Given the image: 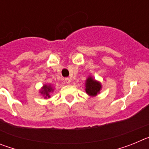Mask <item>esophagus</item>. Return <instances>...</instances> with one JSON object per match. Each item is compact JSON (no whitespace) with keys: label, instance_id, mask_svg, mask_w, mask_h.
I'll use <instances>...</instances> for the list:
<instances>
[{"label":"esophagus","instance_id":"esophagus-1","mask_svg":"<svg viewBox=\"0 0 149 149\" xmlns=\"http://www.w3.org/2000/svg\"><path fill=\"white\" fill-rule=\"evenodd\" d=\"M71 81H72V79L69 78V77H65V82L66 83V84H70Z\"/></svg>","mask_w":149,"mask_h":149}]
</instances>
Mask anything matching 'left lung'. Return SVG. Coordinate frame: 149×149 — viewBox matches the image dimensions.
Segmentation results:
<instances>
[{"mask_svg": "<svg viewBox=\"0 0 149 149\" xmlns=\"http://www.w3.org/2000/svg\"><path fill=\"white\" fill-rule=\"evenodd\" d=\"M86 93L89 96H95L100 93L101 89V84L89 76L86 81Z\"/></svg>", "mask_w": 149, "mask_h": 149, "instance_id": "left-lung-1", "label": "left lung"}]
</instances>
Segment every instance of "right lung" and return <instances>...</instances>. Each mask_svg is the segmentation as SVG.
<instances>
[{
    "mask_svg": "<svg viewBox=\"0 0 149 149\" xmlns=\"http://www.w3.org/2000/svg\"><path fill=\"white\" fill-rule=\"evenodd\" d=\"M53 88L51 87V85H44L42 88V89L40 90V93L42 94L43 96H45V98H50V95L49 93L51 92H53Z\"/></svg>",
    "mask_w": 149,
    "mask_h": 149,
    "instance_id": "1",
    "label": "right lung"
}]
</instances>
